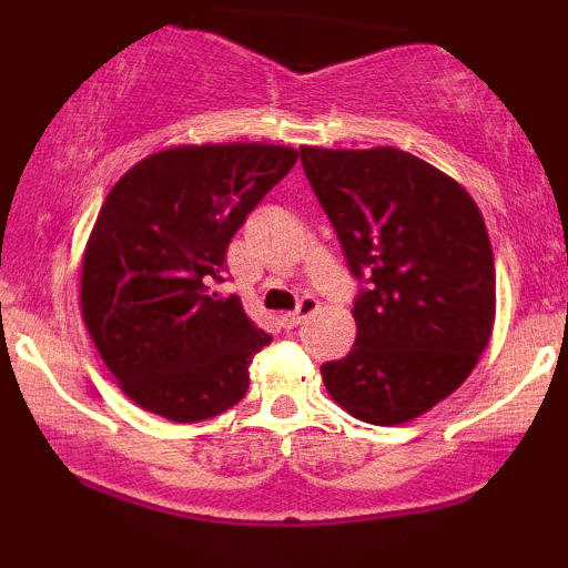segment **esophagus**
<instances>
[{"instance_id": "34e87169", "label": "esophagus", "mask_w": 568, "mask_h": 568, "mask_svg": "<svg viewBox=\"0 0 568 568\" xmlns=\"http://www.w3.org/2000/svg\"><path fill=\"white\" fill-rule=\"evenodd\" d=\"M317 310H321V302H317L315 296H304L302 302H298L296 310L288 312V315H283V323H285V328H296V325L306 323V321H310L312 315H315Z\"/></svg>"}]
</instances>
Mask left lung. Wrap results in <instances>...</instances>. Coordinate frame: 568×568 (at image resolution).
<instances>
[{
	"label": "left lung",
	"instance_id": "obj_1",
	"mask_svg": "<svg viewBox=\"0 0 568 568\" xmlns=\"http://www.w3.org/2000/svg\"><path fill=\"white\" fill-rule=\"evenodd\" d=\"M302 165L361 283L355 347L323 363L325 389L368 425L416 419L470 376L491 338L484 216L454 179L393 146H302Z\"/></svg>",
	"mask_w": 568,
	"mask_h": 568
}]
</instances>
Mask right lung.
<instances>
[{"instance_id": "1", "label": "right lung", "mask_w": 568, "mask_h": 568, "mask_svg": "<svg viewBox=\"0 0 568 568\" xmlns=\"http://www.w3.org/2000/svg\"><path fill=\"white\" fill-rule=\"evenodd\" d=\"M296 158L272 143L165 149L103 200L84 247L82 317L141 408L186 425L245 397L247 366L272 336L216 285L234 232Z\"/></svg>"}]
</instances>
